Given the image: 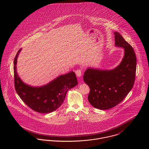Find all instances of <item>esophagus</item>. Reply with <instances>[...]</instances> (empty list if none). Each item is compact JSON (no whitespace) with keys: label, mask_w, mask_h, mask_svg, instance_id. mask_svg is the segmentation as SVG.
<instances>
[{"label":"esophagus","mask_w":149,"mask_h":149,"mask_svg":"<svg viewBox=\"0 0 149 149\" xmlns=\"http://www.w3.org/2000/svg\"><path fill=\"white\" fill-rule=\"evenodd\" d=\"M75 73H76V74L77 75V77H80L81 75H82V70L81 69H77L76 71H75Z\"/></svg>","instance_id":"1"}]
</instances>
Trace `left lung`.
<instances>
[{"label":"left lung","instance_id":"8db88e82","mask_svg":"<svg viewBox=\"0 0 149 149\" xmlns=\"http://www.w3.org/2000/svg\"><path fill=\"white\" fill-rule=\"evenodd\" d=\"M115 45L125 49V56L119 66L105 70L88 68L84 81L90 88L88 101L94 107L108 109L123 100L135 82L136 58L132 46L118 32H115Z\"/></svg>","mask_w":149,"mask_h":149}]
</instances>
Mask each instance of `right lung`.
<instances>
[{
    "label": "right lung",
    "instance_id": "right-lung-1",
    "mask_svg": "<svg viewBox=\"0 0 149 149\" xmlns=\"http://www.w3.org/2000/svg\"><path fill=\"white\" fill-rule=\"evenodd\" d=\"M20 49L14 58V75L16 92L22 100L29 108L40 113H49L56 110L64 102L68 91L77 85L75 73L70 72L61 75L49 84L40 87L26 85L17 72V57Z\"/></svg>",
    "mask_w": 149,
    "mask_h": 149
}]
</instances>
